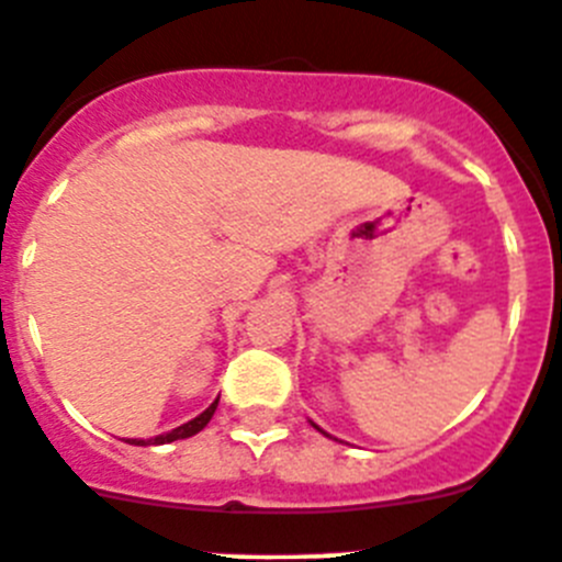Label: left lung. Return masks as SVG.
<instances>
[{"instance_id":"8db88e82","label":"left lung","mask_w":562,"mask_h":562,"mask_svg":"<svg viewBox=\"0 0 562 562\" xmlns=\"http://www.w3.org/2000/svg\"><path fill=\"white\" fill-rule=\"evenodd\" d=\"M311 426H314V429H316V431H322V429H319V426H316V424H314V420H311ZM322 435H327V431H322ZM327 437H330V435H327Z\"/></svg>"}]
</instances>
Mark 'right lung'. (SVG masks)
I'll return each mask as SVG.
<instances>
[{"label":"right lung","instance_id":"obj_1","mask_svg":"<svg viewBox=\"0 0 562 562\" xmlns=\"http://www.w3.org/2000/svg\"><path fill=\"white\" fill-rule=\"evenodd\" d=\"M215 407H218V398H215V402L210 404V407L204 409L202 415H196V418H193V420H188V424L177 426V429L166 431V435H158V437H153V440H125V442H131V446H166V442L186 440V437H193V435H199V431H202L204 426L210 424V418H213V415H215Z\"/></svg>","mask_w":562,"mask_h":562}]
</instances>
